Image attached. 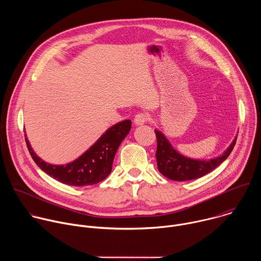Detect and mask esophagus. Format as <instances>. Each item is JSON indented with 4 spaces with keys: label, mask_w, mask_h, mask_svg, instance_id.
I'll list each match as a JSON object with an SVG mask.
<instances>
[{
    "label": "esophagus",
    "mask_w": 261,
    "mask_h": 261,
    "mask_svg": "<svg viewBox=\"0 0 261 261\" xmlns=\"http://www.w3.org/2000/svg\"><path fill=\"white\" fill-rule=\"evenodd\" d=\"M148 119H150V118H148V115H147V114H145V113H139V114H137V115L135 116V118H134V124H135L136 126L143 125V124H145V123L147 122Z\"/></svg>",
    "instance_id": "obj_1"
}]
</instances>
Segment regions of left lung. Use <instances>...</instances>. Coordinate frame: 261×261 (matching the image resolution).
<instances>
[{
	"label": "left lung",
	"mask_w": 261,
	"mask_h": 261,
	"mask_svg": "<svg viewBox=\"0 0 261 261\" xmlns=\"http://www.w3.org/2000/svg\"><path fill=\"white\" fill-rule=\"evenodd\" d=\"M157 136L156 159L159 171L172 180H191L205 175L218 167L230 155L237 142L233 139L227 150L221 156L211 160H197L187 158L176 152L168 139L159 130H155Z\"/></svg>",
	"instance_id": "8db88e82"
}]
</instances>
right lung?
Listing matches in <instances>:
<instances>
[{
  "label": "right lung",
  "mask_w": 261,
  "mask_h": 261,
  "mask_svg": "<svg viewBox=\"0 0 261 261\" xmlns=\"http://www.w3.org/2000/svg\"><path fill=\"white\" fill-rule=\"evenodd\" d=\"M130 129V120L114 125L86 153L66 165H53L44 162L35 154L25 134L24 138L33 160L45 173L63 184L83 187L97 184L109 175L118 148Z\"/></svg>",
  "instance_id": "obj_1"
}]
</instances>
